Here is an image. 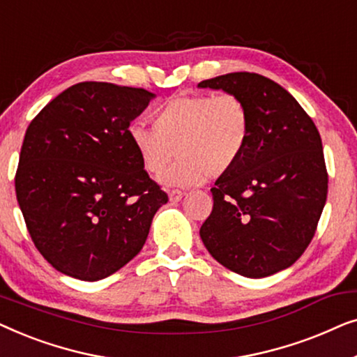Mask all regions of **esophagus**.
Instances as JSON below:
<instances>
[{"mask_svg": "<svg viewBox=\"0 0 357 357\" xmlns=\"http://www.w3.org/2000/svg\"><path fill=\"white\" fill-rule=\"evenodd\" d=\"M183 192L182 190H170L169 192V198H170V202H178V199H182L183 198Z\"/></svg>", "mask_w": 357, "mask_h": 357, "instance_id": "esophagus-1", "label": "esophagus"}]
</instances>
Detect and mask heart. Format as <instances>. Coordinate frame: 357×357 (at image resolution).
Wrapping results in <instances>:
<instances>
[{"instance_id": "heart-1", "label": "heart", "mask_w": 357, "mask_h": 357, "mask_svg": "<svg viewBox=\"0 0 357 357\" xmlns=\"http://www.w3.org/2000/svg\"><path fill=\"white\" fill-rule=\"evenodd\" d=\"M153 123L133 121L126 130L130 144L151 175L162 174L177 153L178 160L160 178L180 187L231 172L252 136L250 109L231 92L170 97L155 109Z\"/></svg>"}]
</instances>
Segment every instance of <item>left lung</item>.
Returning <instances> with one entry per match:
<instances>
[{"instance_id": "left-lung-1", "label": "left lung", "mask_w": 357, "mask_h": 357, "mask_svg": "<svg viewBox=\"0 0 357 357\" xmlns=\"http://www.w3.org/2000/svg\"><path fill=\"white\" fill-rule=\"evenodd\" d=\"M198 86L237 94L252 114L250 143L211 188L213 211L199 236L214 260L237 275H275L305 252L324 211L328 172L319 130L284 87L257 73Z\"/></svg>"}]
</instances>
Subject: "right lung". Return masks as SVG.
<instances>
[{"label":"right lung","instance_id":"obj_1","mask_svg":"<svg viewBox=\"0 0 357 357\" xmlns=\"http://www.w3.org/2000/svg\"><path fill=\"white\" fill-rule=\"evenodd\" d=\"M154 94L86 81L43 107L24 136L14 177L33 245L68 276L99 281L138 255L167 193L126 130Z\"/></svg>","mask_w":357,"mask_h":357}]
</instances>
